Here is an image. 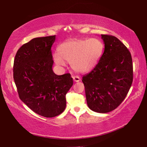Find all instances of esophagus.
<instances>
[{"label": "esophagus", "instance_id": "1", "mask_svg": "<svg viewBox=\"0 0 147 147\" xmlns=\"http://www.w3.org/2000/svg\"><path fill=\"white\" fill-rule=\"evenodd\" d=\"M73 80L74 81L76 82H78L80 81V78L79 76H73Z\"/></svg>", "mask_w": 147, "mask_h": 147}]
</instances>
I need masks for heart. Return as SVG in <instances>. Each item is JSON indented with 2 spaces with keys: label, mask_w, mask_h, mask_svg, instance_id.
Returning a JSON list of instances; mask_svg holds the SVG:
<instances>
[{
  "label": "heart",
  "mask_w": 147,
  "mask_h": 147,
  "mask_svg": "<svg viewBox=\"0 0 147 147\" xmlns=\"http://www.w3.org/2000/svg\"><path fill=\"white\" fill-rule=\"evenodd\" d=\"M104 51L103 41L98 38L71 39L58 47L53 59L57 65L65 66L66 61L74 71L87 72L97 65Z\"/></svg>",
  "instance_id": "b5f03b06"
}]
</instances>
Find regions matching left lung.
<instances>
[{
	"instance_id": "obj_1",
	"label": "left lung",
	"mask_w": 147,
	"mask_h": 147,
	"mask_svg": "<svg viewBox=\"0 0 147 147\" xmlns=\"http://www.w3.org/2000/svg\"><path fill=\"white\" fill-rule=\"evenodd\" d=\"M104 51L96 67L82 78L90 109L107 113L126 98L133 80L131 54L118 38L101 35Z\"/></svg>"
}]
</instances>
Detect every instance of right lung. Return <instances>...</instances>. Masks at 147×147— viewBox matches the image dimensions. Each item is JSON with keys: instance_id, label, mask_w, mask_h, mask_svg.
Returning a JSON list of instances; mask_svg holds the SVG:
<instances>
[{"instance_id": "add662e5", "label": "right lung", "mask_w": 147, "mask_h": 147, "mask_svg": "<svg viewBox=\"0 0 147 147\" xmlns=\"http://www.w3.org/2000/svg\"><path fill=\"white\" fill-rule=\"evenodd\" d=\"M55 40V35L34 38L19 48L14 60L13 78L20 99L46 118L64 111L65 95L73 86L70 74L57 76L52 69Z\"/></svg>"}]
</instances>
